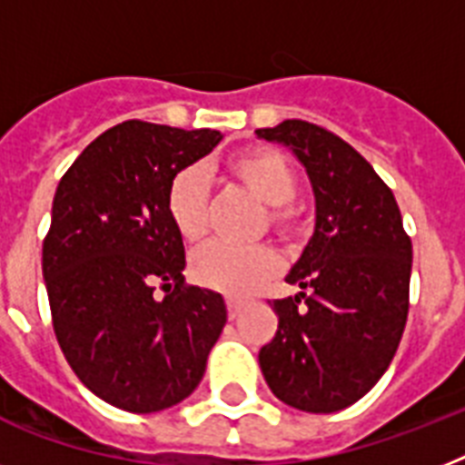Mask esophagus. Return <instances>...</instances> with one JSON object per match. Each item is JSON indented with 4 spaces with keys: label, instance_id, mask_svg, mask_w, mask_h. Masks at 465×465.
I'll list each match as a JSON object with an SVG mask.
<instances>
[{
    "label": "esophagus",
    "instance_id": "esophagus-1",
    "mask_svg": "<svg viewBox=\"0 0 465 465\" xmlns=\"http://www.w3.org/2000/svg\"><path fill=\"white\" fill-rule=\"evenodd\" d=\"M226 309H229V318H236L243 309V302L241 299H233V297H226Z\"/></svg>",
    "mask_w": 465,
    "mask_h": 465
}]
</instances>
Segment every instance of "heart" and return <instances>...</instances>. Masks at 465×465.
Here are the masks:
<instances>
[{"mask_svg":"<svg viewBox=\"0 0 465 465\" xmlns=\"http://www.w3.org/2000/svg\"><path fill=\"white\" fill-rule=\"evenodd\" d=\"M224 168L255 200L268 204L265 219L272 232L284 239L299 232V210L292 200L297 193V171L282 152L272 147L241 149L226 159ZM166 212L175 232L188 243H200L207 236V185L197 168H183L171 178ZM277 265V255L268 246H232L214 241L193 255L190 272L203 287L248 297L275 275Z\"/></svg>","mask_w":465,"mask_h":465,"instance_id":"b5f03b06","label":"heart"}]
</instances>
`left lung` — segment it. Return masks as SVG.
Instances as JSON below:
<instances>
[{"instance_id": "left-lung-1", "label": "left lung", "mask_w": 465, "mask_h": 465, "mask_svg": "<svg viewBox=\"0 0 465 465\" xmlns=\"http://www.w3.org/2000/svg\"><path fill=\"white\" fill-rule=\"evenodd\" d=\"M306 168L316 226L287 275L299 294L275 299L277 332L262 376L282 403L335 412L371 391L408 321L412 243L391 188L338 134L306 120L255 130Z\"/></svg>"}]
</instances>
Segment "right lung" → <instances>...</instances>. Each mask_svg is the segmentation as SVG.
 Instances as JSON below:
<instances>
[{
	"mask_svg": "<svg viewBox=\"0 0 465 465\" xmlns=\"http://www.w3.org/2000/svg\"><path fill=\"white\" fill-rule=\"evenodd\" d=\"M222 137L127 120L91 142L54 193L43 241L54 335L79 381L120 411L185 401L226 323L222 294L185 284V248L166 212L171 178Z\"/></svg>",
	"mask_w": 465,
	"mask_h": 465,
	"instance_id": "1",
	"label": "right lung"
}]
</instances>
